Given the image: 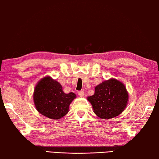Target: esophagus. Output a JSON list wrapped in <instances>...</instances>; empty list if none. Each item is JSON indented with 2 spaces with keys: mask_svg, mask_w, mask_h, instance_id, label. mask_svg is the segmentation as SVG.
<instances>
[{
  "mask_svg": "<svg viewBox=\"0 0 159 159\" xmlns=\"http://www.w3.org/2000/svg\"><path fill=\"white\" fill-rule=\"evenodd\" d=\"M84 94H85V93H84L83 91H79V95L80 97H83V96H84Z\"/></svg>",
  "mask_w": 159,
  "mask_h": 159,
  "instance_id": "1",
  "label": "esophagus"
}]
</instances>
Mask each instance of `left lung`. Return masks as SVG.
Here are the masks:
<instances>
[{
	"label": "left lung",
	"mask_w": 159,
	"mask_h": 159,
	"mask_svg": "<svg viewBox=\"0 0 159 159\" xmlns=\"http://www.w3.org/2000/svg\"><path fill=\"white\" fill-rule=\"evenodd\" d=\"M94 114L102 119H111L125 110L129 101L125 85L116 79H110L95 87L94 95L88 96Z\"/></svg>",
	"instance_id": "8db88e82"
}]
</instances>
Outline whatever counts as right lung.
Here are the masks:
<instances>
[{"instance_id":"1","label":"right lung","mask_w":159,"mask_h":159,"mask_svg":"<svg viewBox=\"0 0 159 159\" xmlns=\"http://www.w3.org/2000/svg\"><path fill=\"white\" fill-rule=\"evenodd\" d=\"M76 97L73 92L66 94L57 80L46 76L36 83L33 99L37 111L50 119L58 120L69 111L70 105Z\"/></svg>"}]
</instances>
